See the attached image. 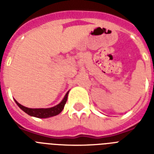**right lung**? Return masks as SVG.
<instances>
[{"mask_svg": "<svg viewBox=\"0 0 154 154\" xmlns=\"http://www.w3.org/2000/svg\"><path fill=\"white\" fill-rule=\"evenodd\" d=\"M68 94H69V92L65 94V97H64V99L61 101V102H60V104H58L57 105H56L54 107L48 108V109H30V108H27L25 107V106H23V105H21L20 104H19L17 101H15L16 103H17V105L24 112H26L27 114L30 115V116H32V117H38V118H47V117H53V116H56V115L59 114V113L62 111L64 107H65V103L67 101Z\"/></svg>", "mask_w": 154, "mask_h": 154, "instance_id": "right-lung-1", "label": "right lung"}]
</instances>
